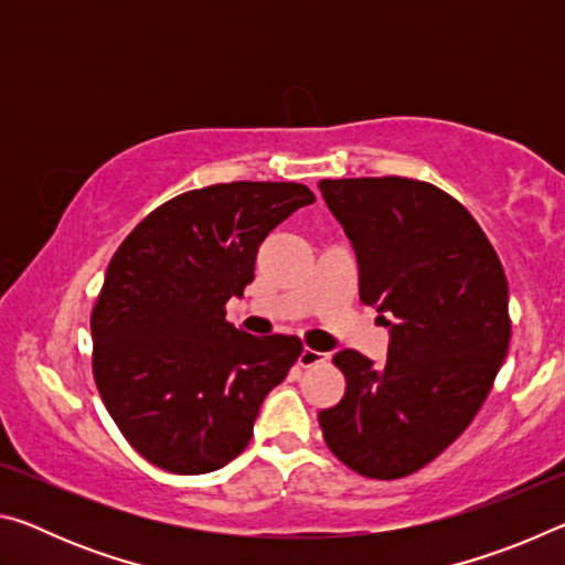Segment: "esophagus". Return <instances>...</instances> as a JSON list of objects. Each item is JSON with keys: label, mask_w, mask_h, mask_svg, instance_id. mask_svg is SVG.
Masks as SVG:
<instances>
[{"label": "esophagus", "mask_w": 565, "mask_h": 565, "mask_svg": "<svg viewBox=\"0 0 565 565\" xmlns=\"http://www.w3.org/2000/svg\"><path fill=\"white\" fill-rule=\"evenodd\" d=\"M323 361H327V353L313 351V349H303L301 356H299V366L311 369V366H319V363H323Z\"/></svg>", "instance_id": "esophagus-1"}]
</instances>
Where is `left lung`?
<instances>
[{
  "instance_id": "8db88e82",
  "label": "left lung",
  "mask_w": 565,
  "mask_h": 565,
  "mask_svg": "<svg viewBox=\"0 0 565 565\" xmlns=\"http://www.w3.org/2000/svg\"><path fill=\"white\" fill-rule=\"evenodd\" d=\"M323 202L359 262V299L388 327L374 366L343 349L323 441L351 471L394 481L424 468L471 424L509 353V281L468 209L428 181L321 179Z\"/></svg>"
}]
</instances>
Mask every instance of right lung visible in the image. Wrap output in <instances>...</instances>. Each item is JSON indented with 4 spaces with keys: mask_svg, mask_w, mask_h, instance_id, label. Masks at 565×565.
Returning <instances> with one entry per match:
<instances>
[{
    "mask_svg": "<svg viewBox=\"0 0 565 565\" xmlns=\"http://www.w3.org/2000/svg\"><path fill=\"white\" fill-rule=\"evenodd\" d=\"M313 199L296 181L194 189L141 218L111 256L92 309V371L149 463L209 473L252 441L262 401L303 347L232 327L224 306L254 281L264 238Z\"/></svg>",
    "mask_w": 565,
    "mask_h": 565,
    "instance_id": "1",
    "label": "right lung"
}]
</instances>
